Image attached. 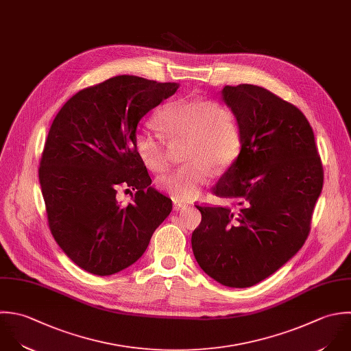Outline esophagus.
<instances>
[{"label": "esophagus", "instance_id": "obj_1", "mask_svg": "<svg viewBox=\"0 0 351 351\" xmlns=\"http://www.w3.org/2000/svg\"><path fill=\"white\" fill-rule=\"evenodd\" d=\"M189 205L186 202H182V201H178V199H173V209L175 210H182L184 208H187Z\"/></svg>", "mask_w": 351, "mask_h": 351}]
</instances>
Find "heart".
Returning <instances> with one entry per match:
<instances>
[{"instance_id":"1","label":"heart","mask_w":351,"mask_h":351,"mask_svg":"<svg viewBox=\"0 0 351 351\" xmlns=\"http://www.w3.org/2000/svg\"><path fill=\"white\" fill-rule=\"evenodd\" d=\"M154 127L169 143L184 139L186 164L161 176L160 190L176 199L194 198L208 182L212 169L227 168L241 149V131L234 109L220 99L182 98L165 104L153 119ZM135 152L143 165L154 172L168 167L162 141L146 131L135 136Z\"/></svg>"}]
</instances>
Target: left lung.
<instances>
[{
    "label": "left lung",
    "mask_w": 351,
    "mask_h": 351,
    "mask_svg": "<svg viewBox=\"0 0 351 351\" xmlns=\"http://www.w3.org/2000/svg\"><path fill=\"white\" fill-rule=\"evenodd\" d=\"M241 152L212 189L234 209L199 206L191 246L198 265L223 286L252 287L304 246L324 171L313 130L293 104L254 84L226 86Z\"/></svg>",
    "instance_id": "obj_1"
}]
</instances>
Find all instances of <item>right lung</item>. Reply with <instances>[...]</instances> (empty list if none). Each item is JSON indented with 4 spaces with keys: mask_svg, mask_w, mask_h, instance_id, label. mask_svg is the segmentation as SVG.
Returning <instances> with one entry per match:
<instances>
[{
    "mask_svg": "<svg viewBox=\"0 0 351 351\" xmlns=\"http://www.w3.org/2000/svg\"><path fill=\"white\" fill-rule=\"evenodd\" d=\"M178 88L114 76L76 93L51 123L39 164L47 223L62 252L88 274L132 265L172 210L171 198L150 186L135 136L141 119ZM120 185L136 190L132 203L117 202Z\"/></svg>",
    "mask_w": 351,
    "mask_h": 351,
    "instance_id": "obj_1",
    "label": "right lung"
}]
</instances>
